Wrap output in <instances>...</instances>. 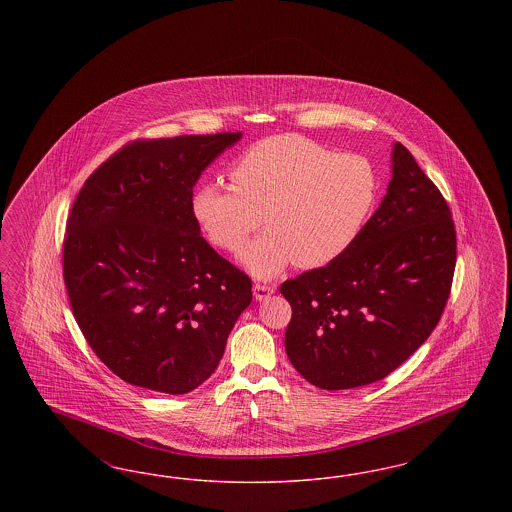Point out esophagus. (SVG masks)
Instances as JSON below:
<instances>
[{"label": "esophagus", "mask_w": 512, "mask_h": 512, "mask_svg": "<svg viewBox=\"0 0 512 512\" xmlns=\"http://www.w3.org/2000/svg\"><path fill=\"white\" fill-rule=\"evenodd\" d=\"M272 293H274V286L272 284H263V282H255L253 284V295H255L257 301H265Z\"/></svg>", "instance_id": "esophagus-1"}]
</instances>
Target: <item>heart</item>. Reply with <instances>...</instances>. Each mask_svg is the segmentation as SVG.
<instances>
[{
	"instance_id": "heart-1",
	"label": "heart",
	"mask_w": 512,
	"mask_h": 512,
	"mask_svg": "<svg viewBox=\"0 0 512 512\" xmlns=\"http://www.w3.org/2000/svg\"><path fill=\"white\" fill-rule=\"evenodd\" d=\"M230 178L197 186L192 211L207 238L226 251L238 249L265 220L267 234L240 253L257 276H274L290 263H334L363 232L378 195V172L366 157L340 155L297 134L247 147Z\"/></svg>"
}]
</instances>
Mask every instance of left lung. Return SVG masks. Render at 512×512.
Instances as JSON below:
<instances>
[{
  "mask_svg": "<svg viewBox=\"0 0 512 512\" xmlns=\"http://www.w3.org/2000/svg\"><path fill=\"white\" fill-rule=\"evenodd\" d=\"M455 263L451 209L397 142L388 194L355 244L334 263L280 286L292 305L288 359L322 390L386 378L438 326Z\"/></svg>",
  "mask_w": 512,
  "mask_h": 512,
  "instance_id": "obj_1",
  "label": "left lung"
}]
</instances>
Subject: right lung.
<instances>
[{
    "instance_id": "add662e5",
    "label": "right lung",
    "mask_w": 512,
    "mask_h": 512,
    "mask_svg": "<svg viewBox=\"0 0 512 512\" xmlns=\"http://www.w3.org/2000/svg\"><path fill=\"white\" fill-rule=\"evenodd\" d=\"M240 132L134 140L74 199L63 278L76 324L121 380L188 393L219 366L251 278L205 242L192 211L205 167Z\"/></svg>"
}]
</instances>
